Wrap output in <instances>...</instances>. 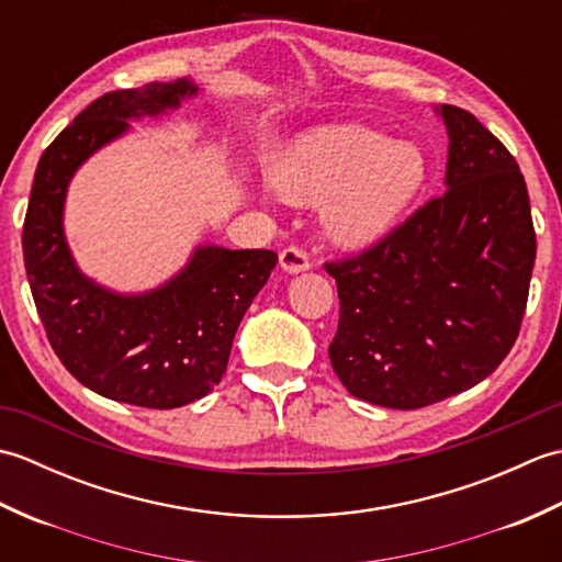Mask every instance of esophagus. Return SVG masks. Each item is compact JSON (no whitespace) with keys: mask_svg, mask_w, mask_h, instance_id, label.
Wrapping results in <instances>:
<instances>
[{"mask_svg":"<svg viewBox=\"0 0 562 562\" xmlns=\"http://www.w3.org/2000/svg\"><path fill=\"white\" fill-rule=\"evenodd\" d=\"M280 266H282V270H288V272H304V270L312 268V260H308V254L304 248L290 246L280 254Z\"/></svg>","mask_w":562,"mask_h":562,"instance_id":"obj_1","label":"esophagus"}]
</instances>
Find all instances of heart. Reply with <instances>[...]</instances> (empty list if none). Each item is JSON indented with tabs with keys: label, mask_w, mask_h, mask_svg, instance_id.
Wrapping results in <instances>:
<instances>
[{
	"label": "heart",
	"mask_w": 562,
	"mask_h": 562,
	"mask_svg": "<svg viewBox=\"0 0 562 562\" xmlns=\"http://www.w3.org/2000/svg\"><path fill=\"white\" fill-rule=\"evenodd\" d=\"M425 181V157L411 142H391L364 125H330L306 135L278 169L294 200H326L328 229L342 244L384 234Z\"/></svg>",
	"instance_id": "1"
}]
</instances>
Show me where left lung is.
I'll return each mask as SVG.
<instances>
[{
  "label": "left lung",
  "instance_id": "1",
  "mask_svg": "<svg viewBox=\"0 0 562 562\" xmlns=\"http://www.w3.org/2000/svg\"><path fill=\"white\" fill-rule=\"evenodd\" d=\"M447 190L357 256L330 260L340 318L328 357L355 398L415 411L481 384L515 345L536 260L517 159L445 103Z\"/></svg>",
  "mask_w": 562,
  "mask_h": 562
}]
</instances>
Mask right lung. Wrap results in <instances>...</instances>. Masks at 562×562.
<instances>
[{
  "instance_id": "obj_1",
  "label": "right lung",
  "mask_w": 562,
  "mask_h": 562,
  "mask_svg": "<svg viewBox=\"0 0 562 562\" xmlns=\"http://www.w3.org/2000/svg\"><path fill=\"white\" fill-rule=\"evenodd\" d=\"M193 81L103 93L43 151L23 220V262L45 336L79 384L142 408H181L220 384L236 328L278 254L200 246L188 266L147 294H113L77 270L63 234L69 178L121 137L130 117L159 115L193 97Z\"/></svg>"
}]
</instances>
